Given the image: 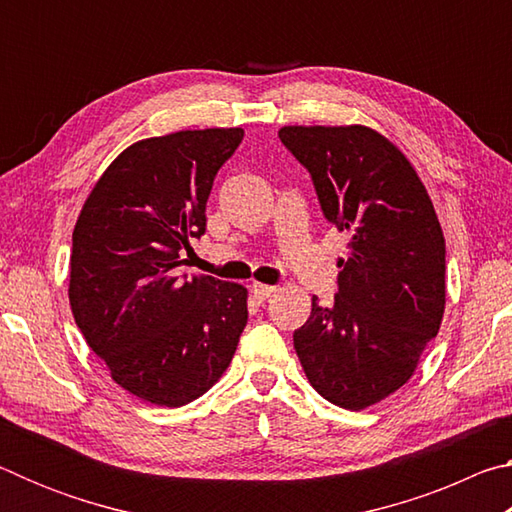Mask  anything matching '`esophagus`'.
Listing matches in <instances>:
<instances>
[{
    "label": "esophagus",
    "mask_w": 512,
    "mask_h": 512,
    "mask_svg": "<svg viewBox=\"0 0 512 512\" xmlns=\"http://www.w3.org/2000/svg\"><path fill=\"white\" fill-rule=\"evenodd\" d=\"M250 293H253L257 302H264L266 298L273 296L275 287H271V284H259V282H255L253 287H250Z\"/></svg>",
    "instance_id": "1"
}]
</instances>
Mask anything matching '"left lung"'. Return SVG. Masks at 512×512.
Listing matches in <instances>:
<instances>
[{
	"mask_svg": "<svg viewBox=\"0 0 512 512\" xmlns=\"http://www.w3.org/2000/svg\"><path fill=\"white\" fill-rule=\"evenodd\" d=\"M325 219L348 232L334 305L293 332L309 384L361 411L411 379L445 311V237L418 173L368 126H284Z\"/></svg>",
	"mask_w": 512,
	"mask_h": 512,
	"instance_id": "obj_1",
	"label": "left lung"
}]
</instances>
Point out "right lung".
<instances>
[{"label": "right lung", "instance_id": "add662e5", "mask_svg": "<svg viewBox=\"0 0 512 512\" xmlns=\"http://www.w3.org/2000/svg\"><path fill=\"white\" fill-rule=\"evenodd\" d=\"M241 128L180 131L135 142L103 171L74 225L69 305L92 352L128 393L189 404L235 357L248 291L212 275H178L189 239Z\"/></svg>", "mask_w": 512, "mask_h": 512}]
</instances>
